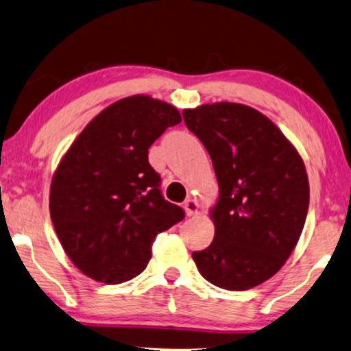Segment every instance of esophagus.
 Instances as JSON below:
<instances>
[{"label":"esophagus","instance_id":"esophagus-1","mask_svg":"<svg viewBox=\"0 0 351 351\" xmlns=\"http://www.w3.org/2000/svg\"><path fill=\"white\" fill-rule=\"evenodd\" d=\"M184 210H186V215H188V217H194V215L199 213V204L195 202L194 199H188L184 202Z\"/></svg>","mask_w":351,"mask_h":351}]
</instances>
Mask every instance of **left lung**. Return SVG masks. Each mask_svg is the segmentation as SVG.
Instances as JSON below:
<instances>
[{
  "mask_svg": "<svg viewBox=\"0 0 351 351\" xmlns=\"http://www.w3.org/2000/svg\"><path fill=\"white\" fill-rule=\"evenodd\" d=\"M186 127L210 154L219 186L215 237L194 252L213 286L247 291L278 273L305 226L310 184L300 154L268 117L215 102L184 109Z\"/></svg>",
  "mask_w": 351,
  "mask_h": 351,
  "instance_id": "8db88e82",
  "label": "left lung"
}]
</instances>
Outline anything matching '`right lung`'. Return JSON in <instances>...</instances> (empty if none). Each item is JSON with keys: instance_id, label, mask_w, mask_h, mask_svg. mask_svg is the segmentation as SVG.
Instances as JSON below:
<instances>
[{"instance_id": "obj_1", "label": "right lung", "mask_w": 351, "mask_h": 351, "mask_svg": "<svg viewBox=\"0 0 351 351\" xmlns=\"http://www.w3.org/2000/svg\"><path fill=\"white\" fill-rule=\"evenodd\" d=\"M181 121L168 102L136 95L106 107L54 171L49 213L72 263L88 278L120 284L141 274L158 232L184 218L160 193L149 147Z\"/></svg>"}]
</instances>
